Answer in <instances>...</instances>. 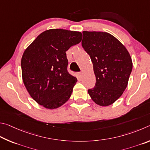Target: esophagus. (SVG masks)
<instances>
[{
    "instance_id": "obj_1",
    "label": "esophagus",
    "mask_w": 150,
    "mask_h": 150,
    "mask_svg": "<svg viewBox=\"0 0 150 150\" xmlns=\"http://www.w3.org/2000/svg\"><path fill=\"white\" fill-rule=\"evenodd\" d=\"M78 77H79V78H82V72H78Z\"/></svg>"
}]
</instances>
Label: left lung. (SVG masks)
Masks as SVG:
<instances>
[{
    "mask_svg": "<svg viewBox=\"0 0 150 150\" xmlns=\"http://www.w3.org/2000/svg\"><path fill=\"white\" fill-rule=\"evenodd\" d=\"M82 46L90 55L96 82L89 89L92 100L101 106L116 101L127 88L132 70L131 57L125 47L111 34L83 31Z\"/></svg>",
    "mask_w": 150,
    "mask_h": 150,
    "instance_id": "obj_1",
    "label": "left lung"
}]
</instances>
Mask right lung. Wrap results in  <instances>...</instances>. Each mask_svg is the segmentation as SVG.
Wrapping results in <instances>:
<instances>
[{
    "label": "right lung",
    "instance_id": "obj_1",
    "mask_svg": "<svg viewBox=\"0 0 150 150\" xmlns=\"http://www.w3.org/2000/svg\"><path fill=\"white\" fill-rule=\"evenodd\" d=\"M82 34L62 29L45 31L25 49L21 60L23 83L31 98L47 109L67 102L77 78L68 71L66 51Z\"/></svg>",
    "mask_w": 150,
    "mask_h": 150
}]
</instances>
